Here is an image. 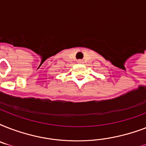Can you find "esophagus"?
Returning a JSON list of instances; mask_svg holds the SVG:
<instances>
[{
    "mask_svg": "<svg viewBox=\"0 0 146 146\" xmlns=\"http://www.w3.org/2000/svg\"><path fill=\"white\" fill-rule=\"evenodd\" d=\"M77 62H78V63H79V64H82V60H78Z\"/></svg>",
    "mask_w": 146,
    "mask_h": 146,
    "instance_id": "esophagus-1",
    "label": "esophagus"
}]
</instances>
